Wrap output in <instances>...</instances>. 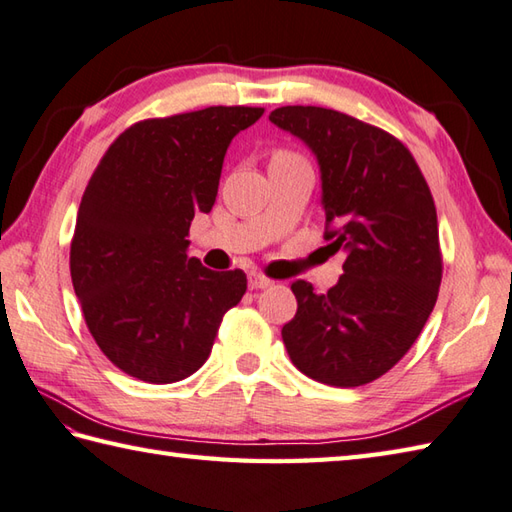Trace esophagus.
Masks as SVG:
<instances>
[{
	"instance_id": "1",
	"label": "esophagus",
	"mask_w": 512,
	"mask_h": 512,
	"mask_svg": "<svg viewBox=\"0 0 512 512\" xmlns=\"http://www.w3.org/2000/svg\"><path fill=\"white\" fill-rule=\"evenodd\" d=\"M273 284H275V281H273V279H268V277H266V275H262V273H250V275H248V286L253 288V290L270 288Z\"/></svg>"
}]
</instances>
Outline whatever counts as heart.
I'll return each mask as SVG.
<instances>
[{
  "instance_id": "b5f03b06",
  "label": "heart",
  "mask_w": 512,
  "mask_h": 512,
  "mask_svg": "<svg viewBox=\"0 0 512 512\" xmlns=\"http://www.w3.org/2000/svg\"><path fill=\"white\" fill-rule=\"evenodd\" d=\"M277 154H286L288 156V151H277Z\"/></svg>"
}]
</instances>
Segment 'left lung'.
<instances>
[{"label":"left lung","mask_w":512,"mask_h":512,"mask_svg":"<svg viewBox=\"0 0 512 512\" xmlns=\"http://www.w3.org/2000/svg\"><path fill=\"white\" fill-rule=\"evenodd\" d=\"M270 121L317 154L325 233L345 250L339 284L317 295L295 281V319L281 339L299 372L332 387L387 374L436 306L442 281L438 213L411 151L385 129L314 105H286Z\"/></svg>","instance_id":"1"}]
</instances>
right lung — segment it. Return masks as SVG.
Here are the masks:
<instances>
[{"mask_svg": "<svg viewBox=\"0 0 512 512\" xmlns=\"http://www.w3.org/2000/svg\"><path fill=\"white\" fill-rule=\"evenodd\" d=\"M264 107L213 105L145 118L118 136L85 187L70 275L96 345L125 374L154 385L191 376L224 314L242 301L244 270L187 257L193 215L215 204L231 140Z\"/></svg>", "mask_w": 512, "mask_h": 512, "instance_id": "right-lung-1", "label": "right lung"}]
</instances>
